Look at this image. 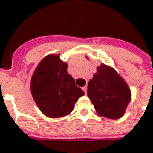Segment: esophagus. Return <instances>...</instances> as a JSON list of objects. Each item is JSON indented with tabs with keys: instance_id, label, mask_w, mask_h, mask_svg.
Returning a JSON list of instances; mask_svg holds the SVG:
<instances>
[{
	"instance_id": "1",
	"label": "esophagus",
	"mask_w": 153,
	"mask_h": 153,
	"mask_svg": "<svg viewBox=\"0 0 153 153\" xmlns=\"http://www.w3.org/2000/svg\"><path fill=\"white\" fill-rule=\"evenodd\" d=\"M82 90L84 91V93H85V94H87V86H84L83 88H82Z\"/></svg>"
}]
</instances>
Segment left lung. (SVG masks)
Masks as SVG:
<instances>
[{
    "mask_svg": "<svg viewBox=\"0 0 153 153\" xmlns=\"http://www.w3.org/2000/svg\"><path fill=\"white\" fill-rule=\"evenodd\" d=\"M88 97L99 116L118 119L124 115L131 100V92L113 68L101 64L88 82Z\"/></svg>",
    "mask_w": 153,
    "mask_h": 153,
    "instance_id": "1",
    "label": "left lung"
}]
</instances>
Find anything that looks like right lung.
Returning a JSON list of instances; mask_svg holds the SVG:
<instances>
[{"label": "right lung", "instance_id": "obj_1", "mask_svg": "<svg viewBox=\"0 0 153 153\" xmlns=\"http://www.w3.org/2000/svg\"><path fill=\"white\" fill-rule=\"evenodd\" d=\"M68 65L59 54L45 57L35 70L30 82L32 97L40 111L52 118L69 115L84 92L67 72Z\"/></svg>", "mask_w": 153, "mask_h": 153}]
</instances>
